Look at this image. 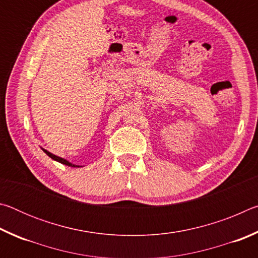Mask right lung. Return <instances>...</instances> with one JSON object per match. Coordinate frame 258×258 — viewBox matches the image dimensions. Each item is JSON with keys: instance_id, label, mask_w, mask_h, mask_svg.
<instances>
[{"instance_id": "add662e5", "label": "right lung", "mask_w": 258, "mask_h": 258, "mask_svg": "<svg viewBox=\"0 0 258 258\" xmlns=\"http://www.w3.org/2000/svg\"><path fill=\"white\" fill-rule=\"evenodd\" d=\"M42 150L44 151L45 154L50 157V158H52V159L55 160V161H58V163H60V164H63V165H66V166H71V167H82V166H80V165H75V164L71 163V161H68L67 159L61 158V157H59V156H55V155H53V154H51L50 151L43 149V148H42Z\"/></svg>"}]
</instances>
